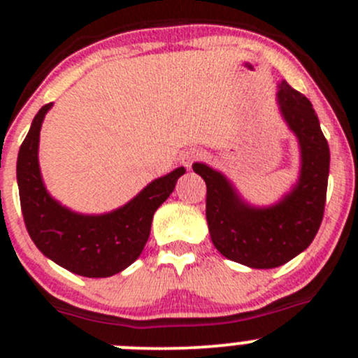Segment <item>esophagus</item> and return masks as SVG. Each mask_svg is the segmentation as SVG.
I'll return each instance as SVG.
<instances>
[{"mask_svg": "<svg viewBox=\"0 0 358 358\" xmlns=\"http://www.w3.org/2000/svg\"><path fill=\"white\" fill-rule=\"evenodd\" d=\"M202 157H204V152H202L201 149H187L185 152L182 154V157H180V163L189 169L192 168V164H194L195 161L202 159Z\"/></svg>", "mask_w": 358, "mask_h": 358, "instance_id": "obj_1", "label": "esophagus"}]
</instances>
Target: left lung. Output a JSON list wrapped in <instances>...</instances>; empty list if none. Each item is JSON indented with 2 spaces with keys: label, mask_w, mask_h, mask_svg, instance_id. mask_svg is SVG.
<instances>
[{
  "label": "left lung",
  "mask_w": 358,
  "mask_h": 358,
  "mask_svg": "<svg viewBox=\"0 0 358 358\" xmlns=\"http://www.w3.org/2000/svg\"><path fill=\"white\" fill-rule=\"evenodd\" d=\"M278 101L302 152L299 183L283 201L271 208H252L221 173L201 163L192 166L208 187L206 217L214 247L229 261L254 269L278 268L306 250L324 216L329 145L317 115L310 101L285 80Z\"/></svg>",
  "instance_id": "left-lung-1"
}]
</instances>
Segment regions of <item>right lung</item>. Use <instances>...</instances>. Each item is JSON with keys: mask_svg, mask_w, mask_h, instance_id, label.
Wrapping results in <instances>:
<instances>
[{"mask_svg": "<svg viewBox=\"0 0 358 358\" xmlns=\"http://www.w3.org/2000/svg\"><path fill=\"white\" fill-rule=\"evenodd\" d=\"M51 106L50 103L41 108L18 150L17 182L25 228L36 247L70 273L85 278L113 276L129 268L144 250L154 213L169 197L185 168L154 180L129 204L110 214L71 213L44 189L37 161L41 125Z\"/></svg>", "mask_w": 358, "mask_h": 358, "instance_id": "obj_1", "label": "right lung"}]
</instances>
